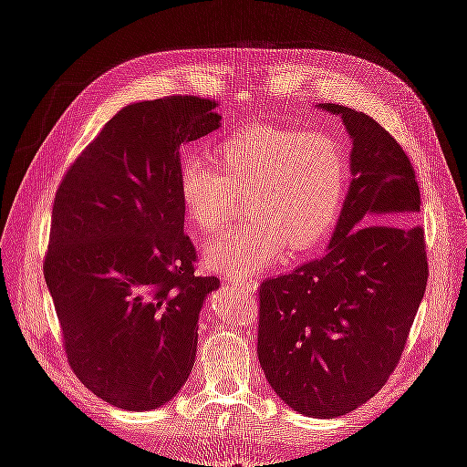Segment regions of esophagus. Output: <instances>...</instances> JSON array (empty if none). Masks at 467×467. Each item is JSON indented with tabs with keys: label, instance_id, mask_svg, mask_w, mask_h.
<instances>
[{
	"label": "esophagus",
	"instance_id": "obj_1",
	"mask_svg": "<svg viewBox=\"0 0 467 467\" xmlns=\"http://www.w3.org/2000/svg\"><path fill=\"white\" fill-rule=\"evenodd\" d=\"M232 282H235V285L242 288V290H245V292H255L257 290V280H253V278H230Z\"/></svg>",
	"mask_w": 467,
	"mask_h": 467
}]
</instances>
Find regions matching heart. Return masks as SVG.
<instances>
[{
	"label": "heart",
	"instance_id": "b5f03b06",
	"mask_svg": "<svg viewBox=\"0 0 467 467\" xmlns=\"http://www.w3.org/2000/svg\"><path fill=\"white\" fill-rule=\"evenodd\" d=\"M348 153L329 134L285 126L237 130L181 167L179 196L202 234H218L245 199L249 223L204 249V263L230 278L275 266L286 249L304 257L319 249L341 216Z\"/></svg>",
	"mask_w": 467,
	"mask_h": 467
}]
</instances>
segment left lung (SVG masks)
Here are the masks:
<instances>
[{"label": "left lung", "instance_id": "8db88e82", "mask_svg": "<svg viewBox=\"0 0 467 467\" xmlns=\"http://www.w3.org/2000/svg\"><path fill=\"white\" fill-rule=\"evenodd\" d=\"M343 119L352 181L321 259L259 286L257 355L268 384L306 417H341L386 386L425 296V232L415 169L364 112Z\"/></svg>", "mask_w": 467, "mask_h": 467}]
</instances>
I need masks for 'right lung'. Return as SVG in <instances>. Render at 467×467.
I'll return each instance as SVG.
<instances>
[{
    "label": "right lung",
    "mask_w": 467,
    "mask_h": 467,
    "mask_svg": "<svg viewBox=\"0 0 467 467\" xmlns=\"http://www.w3.org/2000/svg\"><path fill=\"white\" fill-rule=\"evenodd\" d=\"M216 103L173 95L124 107L66 171L45 278L74 374L103 401L150 411L185 384L216 276L179 196V146L216 130Z\"/></svg>",
    "instance_id": "obj_1"
}]
</instances>
